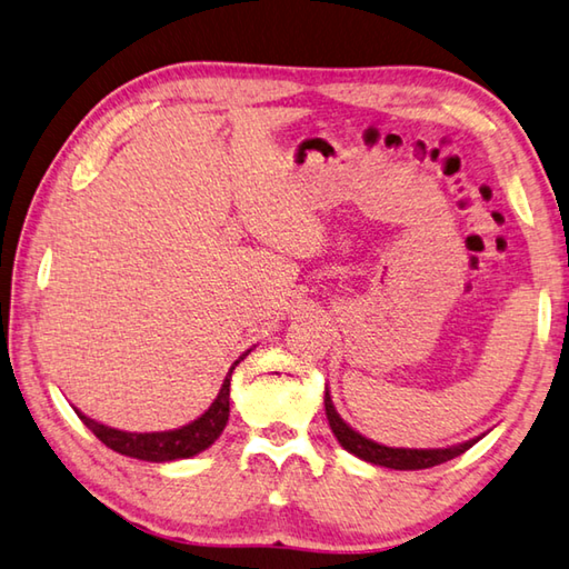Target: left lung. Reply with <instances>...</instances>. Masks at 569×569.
Listing matches in <instances>:
<instances>
[{
  "label": "left lung",
  "instance_id": "obj_1",
  "mask_svg": "<svg viewBox=\"0 0 569 569\" xmlns=\"http://www.w3.org/2000/svg\"><path fill=\"white\" fill-rule=\"evenodd\" d=\"M326 416L330 422V430L338 438L340 446H343L348 452H353L356 458L373 462V465H383V468L392 470H426L432 468V465L448 462L452 458L462 456L465 450H470L478 440H468L462 446H452V448H436V450H410V448H386L378 446V442L368 440L356 432L353 428H348L343 420L333 408V400L326 392Z\"/></svg>",
  "mask_w": 569,
  "mask_h": 569
}]
</instances>
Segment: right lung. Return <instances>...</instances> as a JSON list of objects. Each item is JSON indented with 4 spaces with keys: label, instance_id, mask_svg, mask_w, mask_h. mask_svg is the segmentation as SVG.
Here are the masks:
<instances>
[{
    "label": "right lung",
    "instance_id": "obj_1",
    "mask_svg": "<svg viewBox=\"0 0 569 569\" xmlns=\"http://www.w3.org/2000/svg\"><path fill=\"white\" fill-rule=\"evenodd\" d=\"M243 360V356L239 358ZM236 360V363H239ZM236 363L231 366L229 376H226L219 396L211 402V408L203 412L199 420L189 422L179 430H167V432H123L101 426V422L81 416H77L81 422L94 432V436L104 442L107 448L113 452H121V456L137 458V460H149V462H167V460H181L191 458L196 452H201L211 446V442L221 436L226 422H229V392H231V373Z\"/></svg>",
    "mask_w": 569,
    "mask_h": 569
}]
</instances>
